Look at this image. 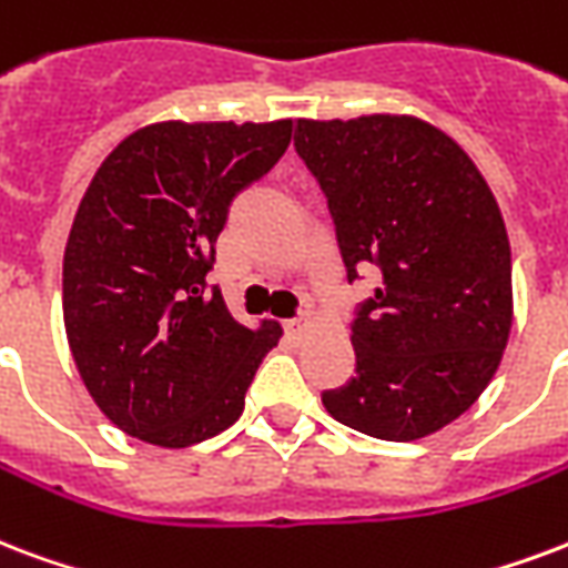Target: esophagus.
I'll use <instances>...</instances> for the list:
<instances>
[{"mask_svg":"<svg viewBox=\"0 0 568 568\" xmlns=\"http://www.w3.org/2000/svg\"><path fill=\"white\" fill-rule=\"evenodd\" d=\"M310 327H313V318H310V313L297 315V318H288L285 322V331H288V336L292 339H301V336H306L310 333Z\"/></svg>","mask_w":568,"mask_h":568,"instance_id":"34e87169","label":"esophagus"}]
</instances>
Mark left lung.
I'll list each match as a JSON object with an SVG mask.
<instances>
[{
	"label": "left lung",
	"instance_id": "8db88e82",
	"mask_svg": "<svg viewBox=\"0 0 568 568\" xmlns=\"http://www.w3.org/2000/svg\"><path fill=\"white\" fill-rule=\"evenodd\" d=\"M294 149L327 196L348 283L381 271L352 324L357 372L322 393L324 408L372 438H426L483 396L509 339L495 193L456 140L414 115L297 119Z\"/></svg>",
	"mask_w": 568,
	"mask_h": 568
}]
</instances>
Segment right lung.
<instances>
[{
  "label": "right lung",
  "instance_id": "obj_1",
  "mask_svg": "<svg viewBox=\"0 0 568 568\" xmlns=\"http://www.w3.org/2000/svg\"><path fill=\"white\" fill-rule=\"evenodd\" d=\"M288 142L292 119L160 121L94 172L64 246L62 313L82 384L121 432L181 449L241 417L283 327L235 322L205 276L232 199Z\"/></svg>",
  "mask_w": 568,
  "mask_h": 568
}]
</instances>
